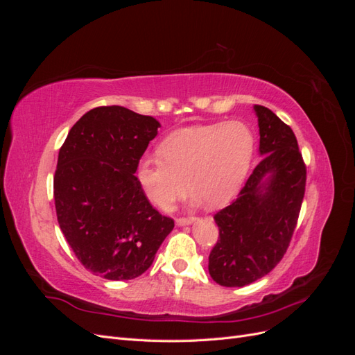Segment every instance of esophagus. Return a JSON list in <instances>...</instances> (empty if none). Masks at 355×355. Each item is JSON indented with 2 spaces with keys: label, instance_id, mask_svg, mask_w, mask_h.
I'll use <instances>...</instances> for the list:
<instances>
[{
  "label": "esophagus",
  "instance_id": "esophagus-1",
  "mask_svg": "<svg viewBox=\"0 0 355 355\" xmlns=\"http://www.w3.org/2000/svg\"><path fill=\"white\" fill-rule=\"evenodd\" d=\"M196 220L194 216H188V218H178L176 219V225H179V227H184V225H191L192 222Z\"/></svg>",
  "mask_w": 355,
  "mask_h": 355
}]
</instances>
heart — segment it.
<instances>
[{"mask_svg":"<svg viewBox=\"0 0 355 355\" xmlns=\"http://www.w3.org/2000/svg\"><path fill=\"white\" fill-rule=\"evenodd\" d=\"M256 136L241 121L187 127L159 144V155H144L136 178L145 197L167 210L188 189L209 207H223L239 196L249 173Z\"/></svg>","mask_w":355,"mask_h":355,"instance_id":"1","label":"heart"}]
</instances>
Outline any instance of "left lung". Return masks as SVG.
Masks as SVG:
<instances>
[{
    "instance_id": "obj_1",
    "label": "left lung",
    "mask_w": 355,
    "mask_h": 355,
    "mask_svg": "<svg viewBox=\"0 0 355 355\" xmlns=\"http://www.w3.org/2000/svg\"><path fill=\"white\" fill-rule=\"evenodd\" d=\"M262 161L228 207L214 214L218 243L209 272L225 287H243L283 259L305 194L306 167L296 136L271 110L254 105Z\"/></svg>"
}]
</instances>
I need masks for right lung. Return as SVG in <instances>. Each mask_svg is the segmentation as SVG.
Returning a JSON list of instances; mask_svg holds the SVG:
<instances>
[{"label": "right lung", "instance_id": "obj_1", "mask_svg": "<svg viewBox=\"0 0 355 355\" xmlns=\"http://www.w3.org/2000/svg\"><path fill=\"white\" fill-rule=\"evenodd\" d=\"M158 127L154 116L99 106L72 125L59 151L53 182L59 227L85 270L106 280L142 275L175 227L135 176Z\"/></svg>", "mask_w": 355, "mask_h": 355}]
</instances>
